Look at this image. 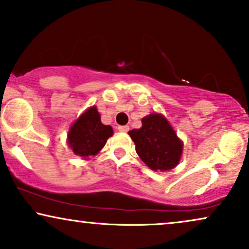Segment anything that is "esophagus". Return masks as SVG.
<instances>
[{"label": "esophagus", "instance_id": "1", "mask_svg": "<svg viewBox=\"0 0 249 249\" xmlns=\"http://www.w3.org/2000/svg\"><path fill=\"white\" fill-rule=\"evenodd\" d=\"M117 128H118L119 132H124V133H125V132H127L128 130H130V127H128L127 125H121V126H118Z\"/></svg>", "mask_w": 249, "mask_h": 249}]
</instances>
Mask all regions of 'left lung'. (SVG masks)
I'll use <instances>...</instances> for the list:
<instances>
[{"mask_svg":"<svg viewBox=\"0 0 249 249\" xmlns=\"http://www.w3.org/2000/svg\"><path fill=\"white\" fill-rule=\"evenodd\" d=\"M142 126L128 132L135 152L152 170H170L179 163L182 142L168 121L159 114L142 118Z\"/></svg>","mask_w":249,"mask_h":249,"instance_id":"obj_1","label":"left lung"}]
</instances>
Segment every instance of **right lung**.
<instances>
[{"label": "right lung", "mask_w": 249, "mask_h": 249, "mask_svg": "<svg viewBox=\"0 0 249 249\" xmlns=\"http://www.w3.org/2000/svg\"><path fill=\"white\" fill-rule=\"evenodd\" d=\"M112 133V127L102 124L100 114L95 107H92L71 126L68 135L69 146L75 155L94 156L105 147L107 140Z\"/></svg>", "instance_id": "1"}]
</instances>
